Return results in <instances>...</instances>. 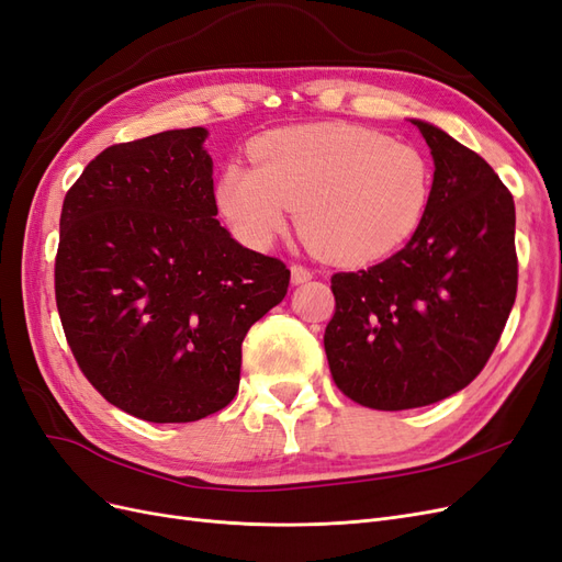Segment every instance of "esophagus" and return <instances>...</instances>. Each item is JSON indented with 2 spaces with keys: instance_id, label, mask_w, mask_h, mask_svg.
Here are the masks:
<instances>
[{
  "instance_id": "1",
  "label": "esophagus",
  "mask_w": 562,
  "mask_h": 562,
  "mask_svg": "<svg viewBox=\"0 0 562 562\" xmlns=\"http://www.w3.org/2000/svg\"><path fill=\"white\" fill-rule=\"evenodd\" d=\"M312 269H307L304 265H293L291 267V279H293V283L295 285H300V283H307V281H312Z\"/></svg>"
}]
</instances>
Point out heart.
Listing matches in <instances>:
<instances>
[{"label":"heart","instance_id":"b5f03b06","mask_svg":"<svg viewBox=\"0 0 562 562\" xmlns=\"http://www.w3.org/2000/svg\"><path fill=\"white\" fill-rule=\"evenodd\" d=\"M252 168L229 164L217 209L250 248H265L295 211L297 232L321 258L345 267L396 252L422 225L431 171L407 143L351 124H307L267 133Z\"/></svg>","mask_w":562,"mask_h":562}]
</instances>
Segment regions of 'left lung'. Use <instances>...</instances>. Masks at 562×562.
Listing matches in <instances>:
<instances>
[{
	"instance_id": "8db88e82",
	"label": "left lung",
	"mask_w": 562,
	"mask_h": 562,
	"mask_svg": "<svg viewBox=\"0 0 562 562\" xmlns=\"http://www.w3.org/2000/svg\"><path fill=\"white\" fill-rule=\"evenodd\" d=\"M413 124L436 166L422 225L384 262L330 279V375L372 411L431 405L471 384L518 291L512 192L473 149L438 126Z\"/></svg>"
}]
</instances>
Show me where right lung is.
Listing matches in <instances>:
<instances>
[{
	"mask_svg": "<svg viewBox=\"0 0 562 562\" xmlns=\"http://www.w3.org/2000/svg\"><path fill=\"white\" fill-rule=\"evenodd\" d=\"M209 131L119 143L67 190L56 304L100 396L157 424L209 417L239 391L241 342L291 269L215 220Z\"/></svg>",
	"mask_w": 562,
	"mask_h": 562,
	"instance_id": "right-lung-1",
	"label": "right lung"
}]
</instances>
